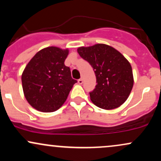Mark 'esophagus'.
<instances>
[{
	"label": "esophagus",
	"instance_id": "esophagus-1",
	"mask_svg": "<svg viewBox=\"0 0 161 161\" xmlns=\"http://www.w3.org/2000/svg\"><path fill=\"white\" fill-rule=\"evenodd\" d=\"M78 83H79V85H82V83H83V79H82V78H81V79H79V80H78Z\"/></svg>",
	"mask_w": 161,
	"mask_h": 161
}]
</instances>
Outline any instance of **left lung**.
<instances>
[{"mask_svg": "<svg viewBox=\"0 0 161 161\" xmlns=\"http://www.w3.org/2000/svg\"><path fill=\"white\" fill-rule=\"evenodd\" d=\"M77 51L95 71L97 85L89 92L92 102L105 110L123 104L133 86L132 66L128 60L114 47L104 44L81 47Z\"/></svg>", "mask_w": 161, "mask_h": 161, "instance_id": "8db88e82", "label": "left lung"}]
</instances>
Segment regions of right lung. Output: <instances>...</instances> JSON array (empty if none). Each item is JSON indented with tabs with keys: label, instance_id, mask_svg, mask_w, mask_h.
I'll list each match as a JSON object with an SVG mask.
<instances>
[{
	"label": "right lung",
	"instance_id": "1",
	"mask_svg": "<svg viewBox=\"0 0 161 161\" xmlns=\"http://www.w3.org/2000/svg\"><path fill=\"white\" fill-rule=\"evenodd\" d=\"M69 51L57 47L41 50L22 75L24 95L31 106L42 112H53L64 104L77 82L64 64Z\"/></svg>",
	"mask_w": 161,
	"mask_h": 161
}]
</instances>
